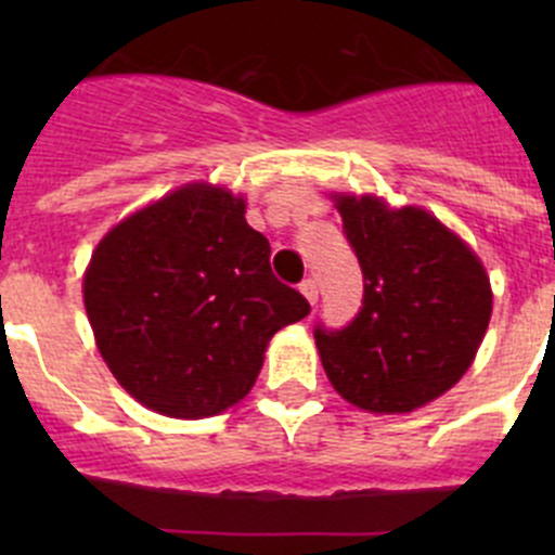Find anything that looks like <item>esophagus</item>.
<instances>
[{
    "label": "esophagus",
    "instance_id": "obj_1",
    "mask_svg": "<svg viewBox=\"0 0 555 555\" xmlns=\"http://www.w3.org/2000/svg\"><path fill=\"white\" fill-rule=\"evenodd\" d=\"M300 293H304V298L309 300L311 306L319 300V289H317V282H313V279H304V282H300Z\"/></svg>",
    "mask_w": 555,
    "mask_h": 555
}]
</instances>
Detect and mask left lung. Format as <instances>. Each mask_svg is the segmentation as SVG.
I'll use <instances>...</instances> for the list:
<instances>
[{
  "label": "left lung",
  "mask_w": 555,
  "mask_h": 555,
  "mask_svg": "<svg viewBox=\"0 0 555 555\" xmlns=\"http://www.w3.org/2000/svg\"><path fill=\"white\" fill-rule=\"evenodd\" d=\"M346 242L362 268V309L346 327H313L324 373L344 400L408 413L467 373L491 319L475 251L424 209L340 195Z\"/></svg>",
  "instance_id": "8db88e82"
}]
</instances>
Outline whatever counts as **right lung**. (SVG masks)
Masks as SVG:
<instances>
[{
	"instance_id": "obj_1",
	"label": "right lung",
	"mask_w": 555,
	"mask_h": 555,
	"mask_svg": "<svg viewBox=\"0 0 555 555\" xmlns=\"http://www.w3.org/2000/svg\"><path fill=\"white\" fill-rule=\"evenodd\" d=\"M244 201L188 184L112 228L82 293L112 376L142 405L204 418L255 384L276 330L309 317L271 271V244Z\"/></svg>"
}]
</instances>
